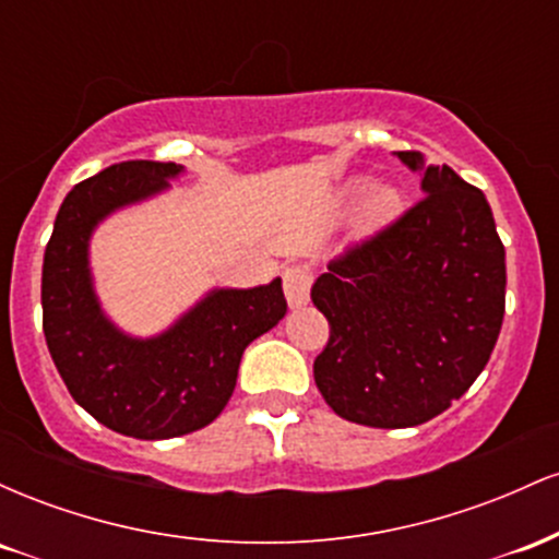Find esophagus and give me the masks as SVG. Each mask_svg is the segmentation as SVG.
Segmentation results:
<instances>
[{
    "label": "esophagus",
    "instance_id": "esophagus-1",
    "mask_svg": "<svg viewBox=\"0 0 559 559\" xmlns=\"http://www.w3.org/2000/svg\"><path fill=\"white\" fill-rule=\"evenodd\" d=\"M310 286H312V271L307 265H292L284 271V294L288 307H305L310 299Z\"/></svg>",
    "mask_w": 559,
    "mask_h": 559
}]
</instances>
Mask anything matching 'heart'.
I'll use <instances>...</instances> for the list:
<instances>
[{
  "instance_id": "heart-1",
  "label": "heart",
  "mask_w": 559,
  "mask_h": 559,
  "mask_svg": "<svg viewBox=\"0 0 559 559\" xmlns=\"http://www.w3.org/2000/svg\"><path fill=\"white\" fill-rule=\"evenodd\" d=\"M365 190H368L365 181H357L352 186L349 197H362ZM396 204H400V197H396V191L391 189V186H373L369 194L362 199V215L376 223L386 221V217L396 210Z\"/></svg>"
}]
</instances>
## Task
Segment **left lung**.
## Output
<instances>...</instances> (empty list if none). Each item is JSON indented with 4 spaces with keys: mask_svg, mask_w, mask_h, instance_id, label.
Wrapping results in <instances>:
<instances>
[{
    "mask_svg": "<svg viewBox=\"0 0 559 559\" xmlns=\"http://www.w3.org/2000/svg\"><path fill=\"white\" fill-rule=\"evenodd\" d=\"M418 204L352 243L312 286L331 325L316 383L344 420L413 428L452 407L489 362L504 318V247L484 191L420 152Z\"/></svg>",
    "mask_w": 559,
    "mask_h": 559,
    "instance_id": "1",
    "label": "left lung"
}]
</instances>
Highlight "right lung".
<instances>
[{
	"mask_svg": "<svg viewBox=\"0 0 559 559\" xmlns=\"http://www.w3.org/2000/svg\"><path fill=\"white\" fill-rule=\"evenodd\" d=\"M181 170L128 159L73 186L44 252V336L70 396L102 426L144 441L213 423L234 394L243 349L286 316L275 278L215 288L152 338L128 336L107 320L88 271V239L107 215L165 191Z\"/></svg>",
	"mask_w": 559,
	"mask_h": 559,
	"instance_id": "obj_1",
	"label": "right lung"
}]
</instances>
